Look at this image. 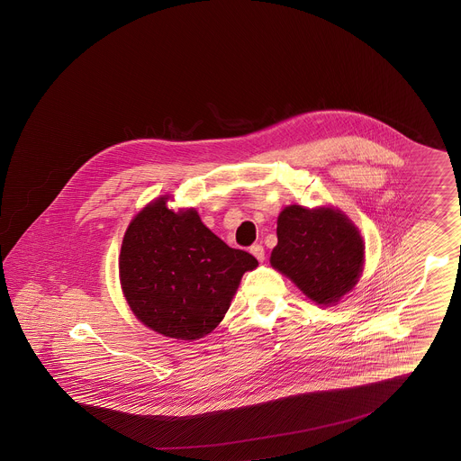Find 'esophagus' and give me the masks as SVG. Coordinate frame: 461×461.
I'll use <instances>...</instances> for the list:
<instances>
[{"label":"esophagus","mask_w":461,"mask_h":461,"mask_svg":"<svg viewBox=\"0 0 461 461\" xmlns=\"http://www.w3.org/2000/svg\"><path fill=\"white\" fill-rule=\"evenodd\" d=\"M250 254L259 261V263H263L264 261V247L263 245H259V243H256V245H252L250 247Z\"/></svg>","instance_id":"1"}]
</instances>
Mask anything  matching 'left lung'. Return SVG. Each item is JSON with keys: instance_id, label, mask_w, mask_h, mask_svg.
Wrapping results in <instances>:
<instances>
[{"instance_id": "8db88e82", "label": "left lung", "mask_w": 461, "mask_h": 461, "mask_svg": "<svg viewBox=\"0 0 461 461\" xmlns=\"http://www.w3.org/2000/svg\"><path fill=\"white\" fill-rule=\"evenodd\" d=\"M276 235L269 263L316 304H335L357 284L365 243L339 209L288 205L278 216Z\"/></svg>"}]
</instances>
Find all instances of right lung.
Returning a JSON list of instances; mask_svg holds the SVG:
<instances>
[{
	"instance_id": "right-lung-1",
	"label": "right lung",
	"mask_w": 461,
	"mask_h": 461,
	"mask_svg": "<svg viewBox=\"0 0 461 461\" xmlns=\"http://www.w3.org/2000/svg\"><path fill=\"white\" fill-rule=\"evenodd\" d=\"M167 198L150 202L130 222L119 256L121 286L143 325L195 340L220 325L258 259L228 247L195 209H167Z\"/></svg>"
}]
</instances>
